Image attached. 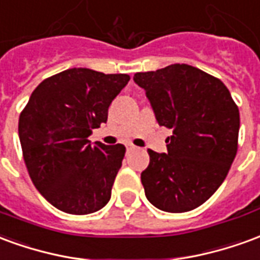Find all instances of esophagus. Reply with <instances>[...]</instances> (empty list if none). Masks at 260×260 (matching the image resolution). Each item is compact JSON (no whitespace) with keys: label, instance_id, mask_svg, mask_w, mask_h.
I'll use <instances>...</instances> for the list:
<instances>
[{"label":"esophagus","instance_id":"34e87169","mask_svg":"<svg viewBox=\"0 0 260 260\" xmlns=\"http://www.w3.org/2000/svg\"><path fill=\"white\" fill-rule=\"evenodd\" d=\"M125 147H126V150H132V149H135V146H134V145H131V143H126Z\"/></svg>","mask_w":260,"mask_h":260}]
</instances>
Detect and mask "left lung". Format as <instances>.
Wrapping results in <instances>:
<instances>
[{"mask_svg":"<svg viewBox=\"0 0 260 260\" xmlns=\"http://www.w3.org/2000/svg\"><path fill=\"white\" fill-rule=\"evenodd\" d=\"M158 125L173 129L167 153L147 150L141 180L147 201L163 212L201 206L229 174L238 147L240 111L223 82L186 64L138 72Z\"/></svg>","mask_w":260,"mask_h":260,"instance_id":"1","label":"left lung"}]
</instances>
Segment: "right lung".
<instances>
[{
  "mask_svg": "<svg viewBox=\"0 0 260 260\" xmlns=\"http://www.w3.org/2000/svg\"><path fill=\"white\" fill-rule=\"evenodd\" d=\"M129 75L72 68L44 79L19 117V139L33 184L54 207L89 214L104 207L125 156L124 145L91 143Z\"/></svg>",
  "mask_w": 260,
  "mask_h": 260,
  "instance_id": "add662e5",
  "label": "right lung"
}]
</instances>
